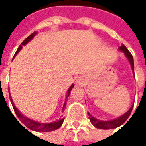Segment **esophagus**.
Returning <instances> with one entry per match:
<instances>
[{"instance_id":"esophagus-1","label":"esophagus","mask_w":146,"mask_h":146,"mask_svg":"<svg viewBox=\"0 0 146 146\" xmlns=\"http://www.w3.org/2000/svg\"><path fill=\"white\" fill-rule=\"evenodd\" d=\"M84 78L83 77H79L78 79H77V84H84Z\"/></svg>"}]
</instances>
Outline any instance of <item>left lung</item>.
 <instances>
[{"label":"left lung","instance_id":"left-lung-1","mask_svg":"<svg viewBox=\"0 0 146 146\" xmlns=\"http://www.w3.org/2000/svg\"><path fill=\"white\" fill-rule=\"evenodd\" d=\"M119 50H122L124 55L126 56V57L128 58L129 62H130V65H131L132 70L133 72L134 71V65H133V56L131 55V53L129 51V50L126 48V46L124 44H122L119 48ZM133 105H132V106L130 107V109L126 112L124 113L123 116L116 118V119H113V120H110V121H101V120H98L96 119V117H92L89 112H88V115L90 116L89 118L90 120V123L97 129H115V128H117L121 125H123L126 120L129 118V117L130 116L131 114L132 110H133Z\"/></svg>","mask_w":146,"mask_h":146}]
</instances>
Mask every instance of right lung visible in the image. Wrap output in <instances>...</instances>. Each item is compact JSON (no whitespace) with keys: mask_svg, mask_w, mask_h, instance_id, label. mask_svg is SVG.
I'll return each instance as SVG.
<instances>
[{"mask_svg":"<svg viewBox=\"0 0 146 146\" xmlns=\"http://www.w3.org/2000/svg\"><path fill=\"white\" fill-rule=\"evenodd\" d=\"M36 34H37V32H34V33L31 34L29 37H27V38L22 42V44L19 45V47L17 48V51H16L14 56H16V55L19 52V50L23 48L22 45H25L27 43H29V42L35 37V35ZM73 86H74V84H73L69 87V89L68 90L66 99L69 96L70 92H71V90L73 89ZM8 92H10L9 90H8ZM10 97H11V96H10ZM10 100H11V102H12V105H13V110H14L17 117L20 119V121H21L28 129H29L30 130H34V131L37 132L53 131V130H56V129H59V128L62 126V123H63L64 118H61V119H59V120H56V121H55V122H53V123H39V122H35V120H32V119H30V118H29V117L23 116V115L17 110V108L15 106L14 103H13V101L12 97L10 98ZM66 102H67V100L65 101L64 106H63V107H62V111H64V108H65V106H66ZM15 118H16V117H15ZM20 124H21V123H20ZM21 125H22V124H21ZM22 126H23V125H22ZM23 128H24V127H23ZM24 129H25V128H24ZM28 131H29V130H28Z\"/></svg>","mask_w":146,"mask_h":146,"instance_id":"1","label":"right lung"}]
</instances>
